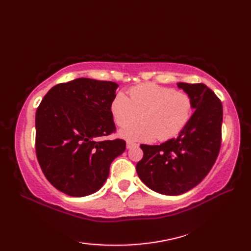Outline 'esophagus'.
Here are the masks:
<instances>
[{
  "label": "esophagus",
  "instance_id": "esophagus-1",
  "mask_svg": "<svg viewBox=\"0 0 251 251\" xmlns=\"http://www.w3.org/2000/svg\"><path fill=\"white\" fill-rule=\"evenodd\" d=\"M138 146H139V145H138V143H135V142H132V141H127V143H126L127 149L136 148V147H138Z\"/></svg>",
  "mask_w": 251,
  "mask_h": 251
}]
</instances>
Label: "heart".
Here are the masks:
<instances>
[{"mask_svg":"<svg viewBox=\"0 0 251 251\" xmlns=\"http://www.w3.org/2000/svg\"><path fill=\"white\" fill-rule=\"evenodd\" d=\"M128 93L129 98L123 92L116 93L110 111L117 126H126L141 114L140 123L120 131L129 141L173 139L183 130L193 114L194 102L188 93L152 83L136 85Z\"/></svg>","mask_w":251,"mask_h":251,"instance_id":"obj_1","label":"heart"}]
</instances>
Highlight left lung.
<instances>
[{
    "instance_id": "left-lung-1",
    "label": "left lung",
    "mask_w": 251,
    "mask_h": 251,
    "mask_svg": "<svg viewBox=\"0 0 251 251\" xmlns=\"http://www.w3.org/2000/svg\"><path fill=\"white\" fill-rule=\"evenodd\" d=\"M194 102V113L177 138L159 146L141 145L136 170L151 190L180 195L193 189L214 166L221 147L222 103L205 84L178 83Z\"/></svg>"
}]
</instances>
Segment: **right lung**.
<instances>
[{"mask_svg": "<svg viewBox=\"0 0 251 251\" xmlns=\"http://www.w3.org/2000/svg\"><path fill=\"white\" fill-rule=\"evenodd\" d=\"M117 86L81 77L56 85L41 101L36 157L46 179L62 193L82 197L97 192L111 163L125 151L123 139H103L116 129L110 104Z\"/></svg>", "mask_w": 251, "mask_h": 251, "instance_id": "right-lung-1", "label": "right lung"}]
</instances>
